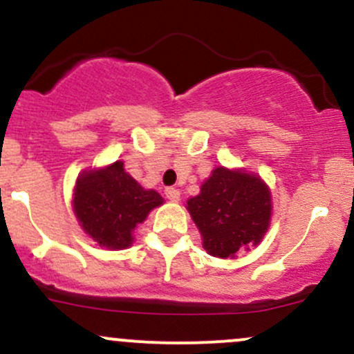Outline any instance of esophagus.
<instances>
[{
  "label": "esophagus",
  "mask_w": 354,
  "mask_h": 354,
  "mask_svg": "<svg viewBox=\"0 0 354 354\" xmlns=\"http://www.w3.org/2000/svg\"><path fill=\"white\" fill-rule=\"evenodd\" d=\"M165 196H167V199L172 201V203H178V199H180V192H178V189H176V187H167Z\"/></svg>",
  "instance_id": "obj_1"
}]
</instances>
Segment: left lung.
I'll list each match as a JSON object with an SVG mask.
<instances>
[{
	"instance_id": "obj_1",
	"label": "left lung",
	"mask_w": 354,
	"mask_h": 354,
	"mask_svg": "<svg viewBox=\"0 0 354 354\" xmlns=\"http://www.w3.org/2000/svg\"><path fill=\"white\" fill-rule=\"evenodd\" d=\"M185 207L211 257L236 258L260 245L268 231L272 192L260 176L216 167Z\"/></svg>"
}]
</instances>
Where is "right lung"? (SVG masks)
<instances>
[{
	"label": "right lung",
	"instance_id": "1",
	"mask_svg": "<svg viewBox=\"0 0 354 354\" xmlns=\"http://www.w3.org/2000/svg\"><path fill=\"white\" fill-rule=\"evenodd\" d=\"M162 204L160 194L143 189L123 160L79 174L72 194V209L84 233L108 250L131 246L136 226Z\"/></svg>",
	"mask_w": 354,
	"mask_h": 354
}]
</instances>
